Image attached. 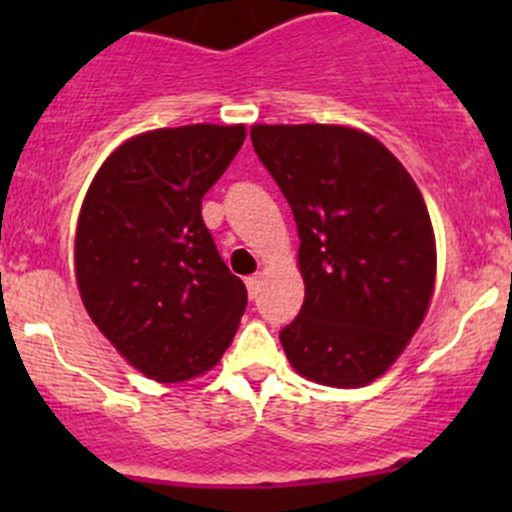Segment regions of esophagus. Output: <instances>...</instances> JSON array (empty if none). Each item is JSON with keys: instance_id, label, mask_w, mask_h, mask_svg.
<instances>
[{"instance_id": "1", "label": "esophagus", "mask_w": 512, "mask_h": 512, "mask_svg": "<svg viewBox=\"0 0 512 512\" xmlns=\"http://www.w3.org/2000/svg\"><path fill=\"white\" fill-rule=\"evenodd\" d=\"M245 285H247V294H250V299H255L257 292H260V277L257 275L245 277Z\"/></svg>"}]
</instances>
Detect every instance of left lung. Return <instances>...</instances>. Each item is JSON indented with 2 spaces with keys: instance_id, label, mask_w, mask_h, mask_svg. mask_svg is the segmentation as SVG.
I'll return each instance as SVG.
<instances>
[{
  "instance_id": "obj_1",
  "label": "left lung",
  "mask_w": 512,
  "mask_h": 512,
  "mask_svg": "<svg viewBox=\"0 0 512 512\" xmlns=\"http://www.w3.org/2000/svg\"><path fill=\"white\" fill-rule=\"evenodd\" d=\"M252 146L292 208L304 304L280 332L289 364L354 389L384 374L423 322L436 240L414 178L369 133L255 126Z\"/></svg>"
}]
</instances>
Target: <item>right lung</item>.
<instances>
[{
  "instance_id": "1",
  "label": "right lung",
  "mask_w": 512,
  "mask_h": 512,
  "mask_svg": "<svg viewBox=\"0 0 512 512\" xmlns=\"http://www.w3.org/2000/svg\"><path fill=\"white\" fill-rule=\"evenodd\" d=\"M245 141V126L158 128L118 146L96 173L76 227L81 299L128 364L175 384L230 347L247 289L203 223V195Z\"/></svg>"
}]
</instances>
